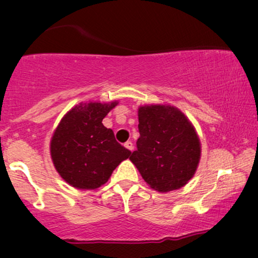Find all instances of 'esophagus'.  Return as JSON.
Returning <instances> with one entry per match:
<instances>
[{"label": "esophagus", "instance_id": "34e87169", "mask_svg": "<svg viewBox=\"0 0 258 258\" xmlns=\"http://www.w3.org/2000/svg\"><path fill=\"white\" fill-rule=\"evenodd\" d=\"M124 147H125L128 150H130V151H133V149H134V144H133L132 142H130V141H128V142L124 143Z\"/></svg>", "mask_w": 258, "mask_h": 258}]
</instances>
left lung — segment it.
Instances as JSON below:
<instances>
[{"label":"left lung","mask_w":258,"mask_h":258,"mask_svg":"<svg viewBox=\"0 0 258 258\" xmlns=\"http://www.w3.org/2000/svg\"><path fill=\"white\" fill-rule=\"evenodd\" d=\"M139 130L137 150L129 160L147 184L161 192L184 186L201 158L200 137L189 118L174 105H141Z\"/></svg>","instance_id":"1"}]
</instances>
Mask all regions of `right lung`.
<instances>
[{"mask_svg": "<svg viewBox=\"0 0 258 258\" xmlns=\"http://www.w3.org/2000/svg\"><path fill=\"white\" fill-rule=\"evenodd\" d=\"M118 104L87 102L63 116L50 140V155L56 171L76 189L100 188L116 167L132 155L105 128L103 118Z\"/></svg>", "mask_w": 258, "mask_h": 258, "instance_id": "1", "label": "right lung"}]
</instances>
